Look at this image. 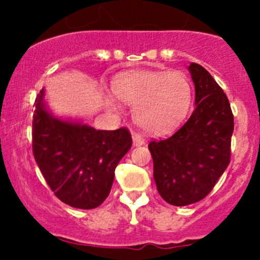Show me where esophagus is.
<instances>
[{
    "label": "esophagus",
    "mask_w": 260,
    "mask_h": 260,
    "mask_svg": "<svg viewBox=\"0 0 260 260\" xmlns=\"http://www.w3.org/2000/svg\"><path fill=\"white\" fill-rule=\"evenodd\" d=\"M132 138H133V146L135 147H140L145 145V140H143L142 136L138 135V133H132Z\"/></svg>",
    "instance_id": "obj_1"
}]
</instances>
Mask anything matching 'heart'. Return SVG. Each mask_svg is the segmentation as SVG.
I'll return each instance as SVG.
<instances>
[{
    "instance_id": "obj_1",
    "label": "heart",
    "mask_w": 260,
    "mask_h": 260,
    "mask_svg": "<svg viewBox=\"0 0 260 260\" xmlns=\"http://www.w3.org/2000/svg\"><path fill=\"white\" fill-rule=\"evenodd\" d=\"M114 93L106 95L109 108L119 111L120 101L135 104L136 123L149 135H165L180 124L190 108L192 89L181 72L136 70L114 80Z\"/></svg>"
}]
</instances>
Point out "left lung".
<instances>
[{
  "label": "left lung",
  "instance_id": "left-lung-1",
  "mask_svg": "<svg viewBox=\"0 0 260 260\" xmlns=\"http://www.w3.org/2000/svg\"><path fill=\"white\" fill-rule=\"evenodd\" d=\"M195 109L171 137L148 145L159 195L174 206L203 200L230 162L234 117L226 94L201 65L188 67Z\"/></svg>",
  "mask_w": 260,
  "mask_h": 260
}]
</instances>
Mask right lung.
<instances>
[{"mask_svg":"<svg viewBox=\"0 0 260 260\" xmlns=\"http://www.w3.org/2000/svg\"><path fill=\"white\" fill-rule=\"evenodd\" d=\"M32 118L34 157L56 198L77 209L98 208L111 192L115 167L132 146L129 131H98L55 117L45 103V89L36 98Z\"/></svg>","mask_w":260,"mask_h":260,"instance_id":"add662e5","label":"right lung"}]
</instances>
